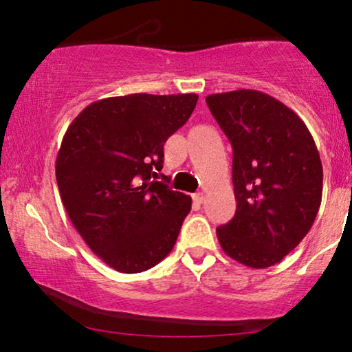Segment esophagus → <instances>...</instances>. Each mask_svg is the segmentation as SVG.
<instances>
[{
    "instance_id": "34e87169",
    "label": "esophagus",
    "mask_w": 352,
    "mask_h": 352,
    "mask_svg": "<svg viewBox=\"0 0 352 352\" xmlns=\"http://www.w3.org/2000/svg\"><path fill=\"white\" fill-rule=\"evenodd\" d=\"M192 199H194V204L201 205L205 201V194L204 192H197V194L192 195Z\"/></svg>"
}]
</instances>
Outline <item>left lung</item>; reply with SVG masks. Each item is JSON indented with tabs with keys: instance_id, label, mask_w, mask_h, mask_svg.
Segmentation results:
<instances>
[{
	"instance_id": "obj_1",
	"label": "left lung",
	"mask_w": 352,
	"mask_h": 352,
	"mask_svg": "<svg viewBox=\"0 0 352 352\" xmlns=\"http://www.w3.org/2000/svg\"><path fill=\"white\" fill-rule=\"evenodd\" d=\"M232 146L237 210L216 229L235 261L264 269L280 263L309 232L322 200V162L302 120L272 96L237 89L206 98Z\"/></svg>"
}]
</instances>
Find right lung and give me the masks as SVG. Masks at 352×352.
<instances>
[{"mask_svg": "<svg viewBox=\"0 0 352 352\" xmlns=\"http://www.w3.org/2000/svg\"><path fill=\"white\" fill-rule=\"evenodd\" d=\"M197 100V94L107 98L67 128L56 160L62 204L86 245L115 271H147L175 247L192 200L157 179L166 139Z\"/></svg>", "mask_w": 352, "mask_h": 352, "instance_id": "obj_1", "label": "right lung"}]
</instances>
